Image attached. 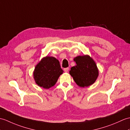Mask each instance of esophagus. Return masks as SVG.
Returning <instances> with one entry per match:
<instances>
[{
  "label": "esophagus",
  "mask_w": 130,
  "mask_h": 130,
  "mask_svg": "<svg viewBox=\"0 0 130 130\" xmlns=\"http://www.w3.org/2000/svg\"><path fill=\"white\" fill-rule=\"evenodd\" d=\"M69 68H65V69H64V71H65V72H68V71H69Z\"/></svg>",
  "instance_id": "34e87169"
}]
</instances>
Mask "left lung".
I'll return each instance as SVG.
<instances>
[{"label": "left lung", "instance_id": "8db88e82", "mask_svg": "<svg viewBox=\"0 0 130 130\" xmlns=\"http://www.w3.org/2000/svg\"><path fill=\"white\" fill-rule=\"evenodd\" d=\"M76 66L69 71L75 82L81 87H88L95 82L99 76V70L95 62L89 55L75 58Z\"/></svg>", "mask_w": 130, "mask_h": 130}]
</instances>
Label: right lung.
Segmentation results:
<instances>
[{
	"instance_id": "add662e5",
	"label": "right lung",
	"mask_w": 130,
	"mask_h": 130,
	"mask_svg": "<svg viewBox=\"0 0 130 130\" xmlns=\"http://www.w3.org/2000/svg\"><path fill=\"white\" fill-rule=\"evenodd\" d=\"M63 72L59 60L47 56L36 65L33 75L38 86L48 89L55 85Z\"/></svg>"
}]
</instances>
